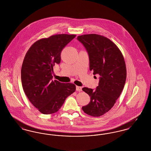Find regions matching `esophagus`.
Returning a JSON list of instances; mask_svg holds the SVG:
<instances>
[{"instance_id": "obj_1", "label": "esophagus", "mask_w": 151, "mask_h": 151, "mask_svg": "<svg viewBox=\"0 0 151 151\" xmlns=\"http://www.w3.org/2000/svg\"><path fill=\"white\" fill-rule=\"evenodd\" d=\"M76 91H81L82 88H81V86H76Z\"/></svg>"}]
</instances>
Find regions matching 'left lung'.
I'll list each match as a JSON object with an SVG mask.
<instances>
[{"instance_id": "1", "label": "left lung", "mask_w": 151, "mask_h": 151, "mask_svg": "<svg viewBox=\"0 0 151 151\" xmlns=\"http://www.w3.org/2000/svg\"><path fill=\"white\" fill-rule=\"evenodd\" d=\"M77 39L88 52L90 70L100 75L94 90L82 89L91 97L90 102L82 109L88 115L100 116L113 107L124 88L127 74L124 58L115 43L104 36L89 34Z\"/></svg>"}]
</instances>
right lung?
Returning a JSON list of instances; mask_svg holds the SVG:
<instances>
[{
    "instance_id": "1",
    "label": "right lung",
    "mask_w": 151,
    "mask_h": 151,
    "mask_svg": "<svg viewBox=\"0 0 151 151\" xmlns=\"http://www.w3.org/2000/svg\"><path fill=\"white\" fill-rule=\"evenodd\" d=\"M75 37L62 34L41 39L25 56L21 70L22 88L30 102L43 114L57 112L76 90L74 84L52 80V76L53 67L60 62L62 50Z\"/></svg>"
}]
</instances>
